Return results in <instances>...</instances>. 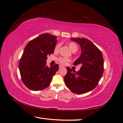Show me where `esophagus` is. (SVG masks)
Returning a JSON list of instances; mask_svg holds the SVG:
<instances>
[{
    "instance_id": "34e87169",
    "label": "esophagus",
    "mask_w": 123,
    "mask_h": 123,
    "mask_svg": "<svg viewBox=\"0 0 123 123\" xmlns=\"http://www.w3.org/2000/svg\"><path fill=\"white\" fill-rule=\"evenodd\" d=\"M59 68H64V67L61 66V65H60V66H59Z\"/></svg>"
}]
</instances>
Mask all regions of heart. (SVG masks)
Listing matches in <instances>:
<instances>
[{
	"instance_id": "heart-1",
	"label": "heart",
	"mask_w": 123,
	"mask_h": 123,
	"mask_svg": "<svg viewBox=\"0 0 123 123\" xmlns=\"http://www.w3.org/2000/svg\"><path fill=\"white\" fill-rule=\"evenodd\" d=\"M60 44H57L55 47L54 51L55 52H57L59 51L60 48ZM68 46L70 49L72 51V52H76L78 50V46L74 42H70L68 44ZM69 61V60L67 58H63V57H60L59 59V61L60 63L63 64H66Z\"/></svg>"
}]
</instances>
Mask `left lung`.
Listing matches in <instances>:
<instances>
[{"mask_svg": "<svg viewBox=\"0 0 123 123\" xmlns=\"http://www.w3.org/2000/svg\"><path fill=\"white\" fill-rule=\"evenodd\" d=\"M78 43L81 53L74 64H81L79 71L75 72L67 67L64 78L67 87L72 92L83 94L92 90L97 86L104 72V59L101 52L92 42L84 38H71Z\"/></svg>", "mask_w": 123, "mask_h": 123, "instance_id": "left-lung-1", "label": "left lung"}]
</instances>
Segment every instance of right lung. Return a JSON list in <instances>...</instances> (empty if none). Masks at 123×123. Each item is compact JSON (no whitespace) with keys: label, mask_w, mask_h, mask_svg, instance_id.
I'll list each match as a JSON object with an SVG mask.
<instances>
[{"label":"right lung","mask_w":123,"mask_h":123,"mask_svg":"<svg viewBox=\"0 0 123 123\" xmlns=\"http://www.w3.org/2000/svg\"><path fill=\"white\" fill-rule=\"evenodd\" d=\"M56 37L49 33L42 34L28 43L19 63L22 80L29 89L43 90L50 84L59 69V65L46 66L49 55L54 53Z\"/></svg>","instance_id":"obj_1"}]
</instances>
